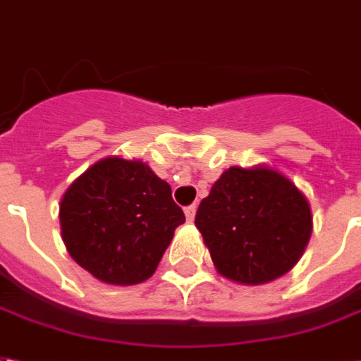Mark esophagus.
<instances>
[{
  "mask_svg": "<svg viewBox=\"0 0 361 361\" xmlns=\"http://www.w3.org/2000/svg\"><path fill=\"white\" fill-rule=\"evenodd\" d=\"M196 209H198V206H196V204H192V206L184 207V215H186V219L194 221V217H196Z\"/></svg>",
  "mask_w": 361,
  "mask_h": 361,
  "instance_id": "34e87169",
  "label": "esophagus"
}]
</instances>
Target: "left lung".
Here are the masks:
<instances>
[{
    "instance_id": "1",
    "label": "left lung",
    "mask_w": 361,
    "mask_h": 361,
    "mask_svg": "<svg viewBox=\"0 0 361 361\" xmlns=\"http://www.w3.org/2000/svg\"><path fill=\"white\" fill-rule=\"evenodd\" d=\"M223 277L262 285L290 271L312 236L306 196L277 171L231 167L196 212Z\"/></svg>"
}]
</instances>
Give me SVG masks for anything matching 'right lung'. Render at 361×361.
Returning a JSON list of instances; mask_svg holds the SVG:
<instances>
[{
  "label": "right lung",
  "instance_id": "1",
  "mask_svg": "<svg viewBox=\"0 0 361 361\" xmlns=\"http://www.w3.org/2000/svg\"><path fill=\"white\" fill-rule=\"evenodd\" d=\"M59 219L76 264L109 285H136L154 275L184 213L146 163L107 157L71 184Z\"/></svg>",
  "mask_w": 361,
  "mask_h": 361
}]
</instances>
